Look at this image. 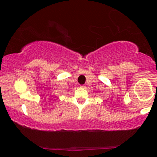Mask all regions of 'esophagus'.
I'll return each mask as SVG.
<instances>
[{
  "label": "esophagus",
  "mask_w": 157,
  "mask_h": 157,
  "mask_svg": "<svg viewBox=\"0 0 157 157\" xmlns=\"http://www.w3.org/2000/svg\"><path fill=\"white\" fill-rule=\"evenodd\" d=\"M80 87L81 88H85V85H82V86H80Z\"/></svg>",
  "instance_id": "obj_1"
}]
</instances>
